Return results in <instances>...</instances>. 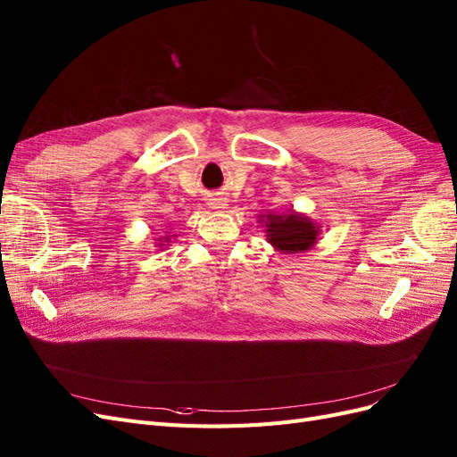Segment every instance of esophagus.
I'll return each instance as SVG.
<instances>
[{"label":"esophagus","instance_id":"1","mask_svg":"<svg viewBox=\"0 0 457 457\" xmlns=\"http://www.w3.org/2000/svg\"><path fill=\"white\" fill-rule=\"evenodd\" d=\"M210 205H212V207H215V210H219V207H225L227 204H225V200H223V198H213Z\"/></svg>","mask_w":457,"mask_h":457}]
</instances>
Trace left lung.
<instances>
[{
  "instance_id": "8db88e82",
  "label": "left lung",
  "mask_w": 457,
  "mask_h": 457,
  "mask_svg": "<svg viewBox=\"0 0 457 457\" xmlns=\"http://www.w3.org/2000/svg\"><path fill=\"white\" fill-rule=\"evenodd\" d=\"M259 220L265 223L267 240L282 253H303L311 250L320 234V227L295 212L259 215Z\"/></svg>"
}]
</instances>
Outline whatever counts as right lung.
Wrapping results in <instances>:
<instances>
[{
  "label": "right lung",
  "mask_w": 457,
  "mask_h": 457,
  "mask_svg": "<svg viewBox=\"0 0 457 457\" xmlns=\"http://www.w3.org/2000/svg\"><path fill=\"white\" fill-rule=\"evenodd\" d=\"M158 242H160V245H163L162 242H170V238L168 237H162V240H158Z\"/></svg>",
  "instance_id": "obj_1"
}]
</instances>
